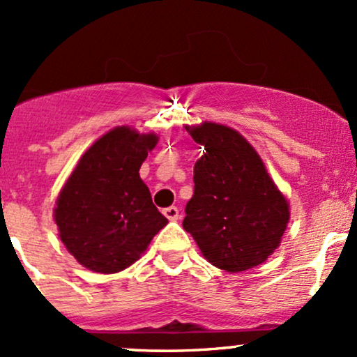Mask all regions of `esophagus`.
<instances>
[{"instance_id":"34e87169","label":"esophagus","mask_w":357,"mask_h":357,"mask_svg":"<svg viewBox=\"0 0 357 357\" xmlns=\"http://www.w3.org/2000/svg\"><path fill=\"white\" fill-rule=\"evenodd\" d=\"M162 215H165L169 221H178L179 220V210L176 206L165 208V210H162Z\"/></svg>"}]
</instances>
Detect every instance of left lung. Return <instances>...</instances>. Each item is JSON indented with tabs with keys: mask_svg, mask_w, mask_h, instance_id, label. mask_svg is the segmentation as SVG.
<instances>
[{
	"mask_svg": "<svg viewBox=\"0 0 357 357\" xmlns=\"http://www.w3.org/2000/svg\"><path fill=\"white\" fill-rule=\"evenodd\" d=\"M206 153L195 165V192L183 228L211 265L236 273L264 264L280 245L290 211L260 155L235 129L186 127Z\"/></svg>",
	"mask_w": 357,
	"mask_h": 357,
	"instance_id": "left-lung-1",
	"label": "left lung"
}]
</instances>
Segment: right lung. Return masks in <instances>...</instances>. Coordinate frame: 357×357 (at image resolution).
<instances>
[{
    "label": "right lung",
    "mask_w": 357,
    "mask_h": 357,
    "mask_svg": "<svg viewBox=\"0 0 357 357\" xmlns=\"http://www.w3.org/2000/svg\"><path fill=\"white\" fill-rule=\"evenodd\" d=\"M155 144V134L116 127L89 147L60 191L53 211L60 240L85 268L121 272L167 225L139 176Z\"/></svg>",
    "instance_id": "add662e5"
}]
</instances>
